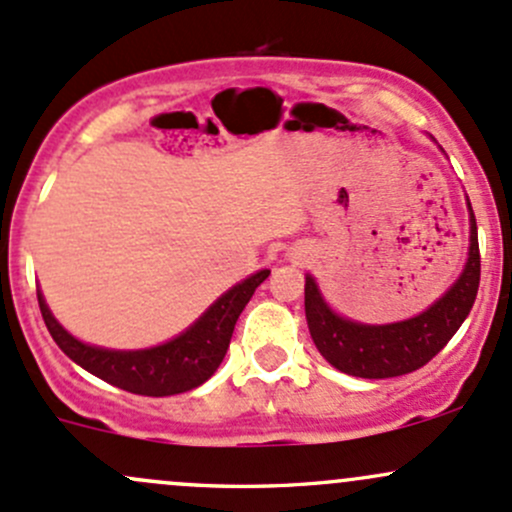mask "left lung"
<instances>
[{"label": "left lung", "instance_id": "obj_1", "mask_svg": "<svg viewBox=\"0 0 512 512\" xmlns=\"http://www.w3.org/2000/svg\"><path fill=\"white\" fill-rule=\"evenodd\" d=\"M469 213L471 245L464 272L444 297L407 321L370 326L343 319L321 297L314 277L306 274V324L319 353L333 368L355 378H397L427 365L451 341V336L469 316L481 282V252H478L476 215L471 211V203Z\"/></svg>", "mask_w": 512, "mask_h": 512}]
</instances>
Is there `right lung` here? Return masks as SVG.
<instances>
[{"label": "right lung", "instance_id": "obj_1", "mask_svg": "<svg viewBox=\"0 0 512 512\" xmlns=\"http://www.w3.org/2000/svg\"><path fill=\"white\" fill-rule=\"evenodd\" d=\"M267 277H270V270H260L245 282L235 284L181 336L161 346L144 348V351H110V348L88 346L73 338L53 319L41 292L39 306L48 333L73 363L120 390L147 397H166L203 385L218 370L233 338L235 321Z\"/></svg>", "mask_w": 512, "mask_h": 512}]
</instances>
